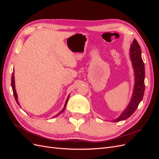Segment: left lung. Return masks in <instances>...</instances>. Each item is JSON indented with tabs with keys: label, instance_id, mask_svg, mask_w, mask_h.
<instances>
[{
	"label": "left lung",
	"instance_id": "8db88e82",
	"mask_svg": "<svg viewBox=\"0 0 159 159\" xmlns=\"http://www.w3.org/2000/svg\"><path fill=\"white\" fill-rule=\"evenodd\" d=\"M129 53L135 76L133 93L127 108L117 119L113 120V122L123 121L131 116L135 111L142 101L145 92V64L141 57V47L135 39H134L133 44L131 45Z\"/></svg>",
	"mask_w": 159,
	"mask_h": 159
}]
</instances>
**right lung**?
<instances>
[{
  "label": "right lung",
  "instance_id": "right-lung-1",
  "mask_svg": "<svg viewBox=\"0 0 159 159\" xmlns=\"http://www.w3.org/2000/svg\"><path fill=\"white\" fill-rule=\"evenodd\" d=\"M11 86H12V91H13V94H14V99H15L16 103H18V105H20L18 103V96H17V93H16V89H15V84H14V73L12 72V78H11ZM70 97V95L68 97V98H67L66 102H65V105H64V109H62L61 111L58 113L56 115H55V116L54 117H56L57 116H58V115L60 114H61V113H63L64 111H65V109H66V107L67 105V103H68V98Z\"/></svg>",
  "mask_w": 159,
  "mask_h": 159
}]
</instances>
